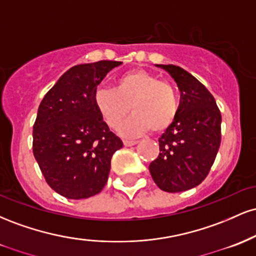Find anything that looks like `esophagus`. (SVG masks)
Returning <instances> with one entry per match:
<instances>
[{
	"mask_svg": "<svg viewBox=\"0 0 256 256\" xmlns=\"http://www.w3.org/2000/svg\"><path fill=\"white\" fill-rule=\"evenodd\" d=\"M137 140H124V146H136L137 144Z\"/></svg>",
	"mask_w": 256,
	"mask_h": 256,
	"instance_id": "esophagus-1",
	"label": "esophagus"
}]
</instances>
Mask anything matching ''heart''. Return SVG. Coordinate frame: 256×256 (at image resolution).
Returning <instances> with one entry per match:
<instances>
[{
    "label": "heart",
    "instance_id": "b5f03b06",
    "mask_svg": "<svg viewBox=\"0 0 256 256\" xmlns=\"http://www.w3.org/2000/svg\"><path fill=\"white\" fill-rule=\"evenodd\" d=\"M94 104L110 128H119L130 110L134 112L120 128L125 136H137L152 128L165 132L178 114L176 91L168 82L144 71L132 70L116 80L114 89L100 88L94 92Z\"/></svg>",
    "mask_w": 256,
    "mask_h": 256
}]
</instances>
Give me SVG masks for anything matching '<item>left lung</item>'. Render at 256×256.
Returning a JSON list of instances; mask_svg holds the SVG:
<instances>
[{"mask_svg": "<svg viewBox=\"0 0 256 256\" xmlns=\"http://www.w3.org/2000/svg\"><path fill=\"white\" fill-rule=\"evenodd\" d=\"M171 74L180 91L178 114L158 138L160 154L149 171L167 192L192 189L204 180L222 140V114L204 84L174 64H158Z\"/></svg>", "mask_w": 256, "mask_h": 256, "instance_id": "obj_1", "label": "left lung"}]
</instances>
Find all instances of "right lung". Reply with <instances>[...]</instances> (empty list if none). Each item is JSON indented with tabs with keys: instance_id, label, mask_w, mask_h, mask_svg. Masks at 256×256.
<instances>
[{
	"instance_id": "add662e5",
	"label": "right lung",
	"mask_w": 256,
	"mask_h": 256,
	"mask_svg": "<svg viewBox=\"0 0 256 256\" xmlns=\"http://www.w3.org/2000/svg\"><path fill=\"white\" fill-rule=\"evenodd\" d=\"M120 64L102 60L73 66L38 107L34 155L46 183L64 198H91L107 183L110 158L122 142L100 116L94 92L106 74Z\"/></svg>"
}]
</instances>
